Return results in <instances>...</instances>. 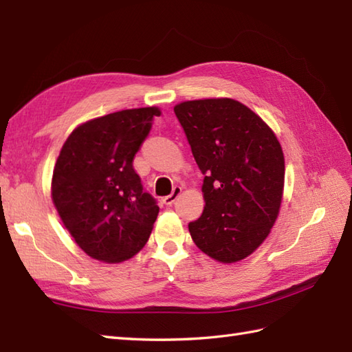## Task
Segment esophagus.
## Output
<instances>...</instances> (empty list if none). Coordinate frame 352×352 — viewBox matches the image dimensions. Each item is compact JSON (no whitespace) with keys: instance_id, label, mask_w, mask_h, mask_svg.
Segmentation results:
<instances>
[{"instance_id":"esophagus-1","label":"esophagus","mask_w":352,"mask_h":352,"mask_svg":"<svg viewBox=\"0 0 352 352\" xmlns=\"http://www.w3.org/2000/svg\"><path fill=\"white\" fill-rule=\"evenodd\" d=\"M180 193H182V188H180V186H175V188L172 189V193H169L168 197L163 198V203L166 206H172L177 201V198L180 197Z\"/></svg>"}]
</instances>
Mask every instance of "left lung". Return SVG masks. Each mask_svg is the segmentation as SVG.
<instances>
[{
    "label": "left lung",
    "instance_id": "left-lung-1",
    "mask_svg": "<svg viewBox=\"0 0 352 352\" xmlns=\"http://www.w3.org/2000/svg\"><path fill=\"white\" fill-rule=\"evenodd\" d=\"M174 111L204 175V212L189 222L193 242L222 263L248 257L267 237L281 206L280 142L234 100L186 101Z\"/></svg>",
    "mask_w": 352,
    "mask_h": 352
}]
</instances>
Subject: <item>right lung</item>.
Instances as JSON below:
<instances>
[{
	"instance_id": "add662e5",
	"label": "right lung",
	"mask_w": 352,
	"mask_h": 352,
	"mask_svg": "<svg viewBox=\"0 0 352 352\" xmlns=\"http://www.w3.org/2000/svg\"><path fill=\"white\" fill-rule=\"evenodd\" d=\"M157 107L116 111L81 124L66 139L52 172V201L74 241L107 263L131 258L159 214L133 159L151 131Z\"/></svg>"
}]
</instances>
